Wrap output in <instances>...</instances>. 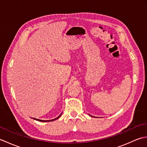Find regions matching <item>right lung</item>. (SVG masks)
<instances>
[{
  "label": "right lung",
  "instance_id": "add662e5",
  "mask_svg": "<svg viewBox=\"0 0 147 147\" xmlns=\"http://www.w3.org/2000/svg\"><path fill=\"white\" fill-rule=\"evenodd\" d=\"M61 116V115H59V116H58L57 118H55V119H52V120H49V121H44V120H40V119H35V120H37V121H42V122H47V121H54V120H55V119H58L59 117Z\"/></svg>",
  "mask_w": 147,
  "mask_h": 147
}]
</instances>
